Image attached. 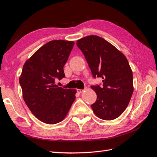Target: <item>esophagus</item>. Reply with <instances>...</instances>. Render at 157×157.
Segmentation results:
<instances>
[{
	"instance_id": "obj_1",
	"label": "esophagus",
	"mask_w": 157,
	"mask_h": 157,
	"mask_svg": "<svg viewBox=\"0 0 157 157\" xmlns=\"http://www.w3.org/2000/svg\"><path fill=\"white\" fill-rule=\"evenodd\" d=\"M77 93H78V94H80V93H82V92H83V90H80V89H77Z\"/></svg>"
}]
</instances>
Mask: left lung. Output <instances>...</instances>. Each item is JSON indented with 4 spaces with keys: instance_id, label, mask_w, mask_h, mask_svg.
<instances>
[{
    "instance_id": "8db88e82",
    "label": "left lung",
    "mask_w": 157,
    "mask_h": 157,
    "mask_svg": "<svg viewBox=\"0 0 157 157\" xmlns=\"http://www.w3.org/2000/svg\"><path fill=\"white\" fill-rule=\"evenodd\" d=\"M94 78L101 77L103 86H91L97 100L91 105L96 115L105 121L118 118L132 98V71L122 52L103 38L90 35L77 41Z\"/></svg>"
}]
</instances>
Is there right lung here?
Listing matches in <instances>:
<instances>
[{
	"mask_svg": "<svg viewBox=\"0 0 157 157\" xmlns=\"http://www.w3.org/2000/svg\"><path fill=\"white\" fill-rule=\"evenodd\" d=\"M75 42L51 40L36 51L23 65L20 77L23 98L31 113L48 124L62 121L75 99L76 90L64 89L55 80L65 77L63 66Z\"/></svg>",
	"mask_w": 157,
	"mask_h": 157,
	"instance_id": "add662e5",
	"label": "right lung"
}]
</instances>
